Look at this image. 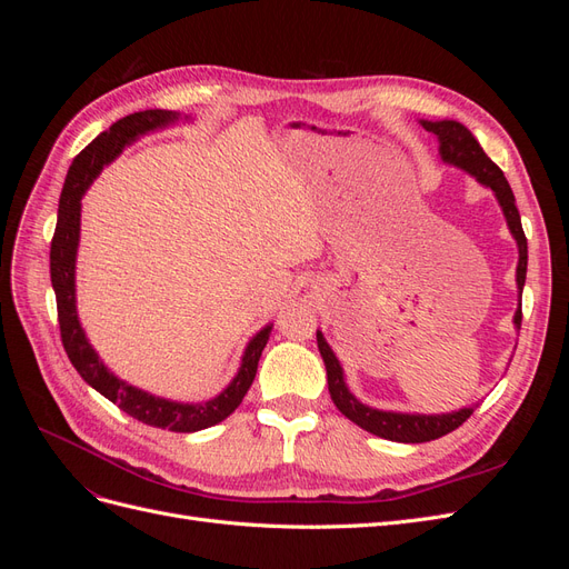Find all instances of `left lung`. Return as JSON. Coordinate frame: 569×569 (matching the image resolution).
I'll return each mask as SVG.
<instances>
[{"label":"left lung","mask_w":569,"mask_h":569,"mask_svg":"<svg viewBox=\"0 0 569 569\" xmlns=\"http://www.w3.org/2000/svg\"><path fill=\"white\" fill-rule=\"evenodd\" d=\"M427 132H432L439 140V153L441 161L462 168L465 173L475 176L481 184L493 189V194L501 203L503 216L508 220V228L518 242L520 261H518V289L522 297V287L527 280V237L522 230L520 211L515 206V194L503 176V170L498 168L485 149L479 147L475 134L465 128L458 120H420ZM522 325V303L515 311V327L520 330ZM318 349L325 360L327 370V387H330V396L335 406L341 410V416H347L351 422H356L366 432L382 437L389 441H401V443H422L432 441L443 435L453 432L465 420H468L477 406L460 408L456 412H441V416H420V412H391V410H377L366 403H360L356 396L349 391L347 382H343V370L330 343L325 341L322 332H318Z\"/></svg>","instance_id":"8db88e82"}]
</instances>
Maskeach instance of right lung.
I'll return each mask as SVG.
<instances>
[{
	"instance_id": "1",
	"label": "right lung",
	"mask_w": 569,
	"mask_h": 569,
	"mask_svg": "<svg viewBox=\"0 0 569 569\" xmlns=\"http://www.w3.org/2000/svg\"><path fill=\"white\" fill-rule=\"evenodd\" d=\"M176 120L178 113L163 109L130 113L116 120L109 130L94 137V140L78 153L71 168H68V176L61 189L57 230L54 237H51L49 251V274L51 287H54L57 295L63 349L82 380L92 389H97L101 396H107L111 403H116L134 420L159 429H168V432H199V429L222 422L230 412H234L239 403H242L256 377L258 358H261L266 349L272 325H266L263 330L249 341V347L242 356V366H239V372L228 385V389H222L216 399L206 403H178L118 380V377L101 363V358L92 349V343L84 337L76 308V253L80 242L82 194L88 192V187L99 176V170L111 163L120 151L137 140V137L166 128L170 123H176Z\"/></svg>"
}]
</instances>
